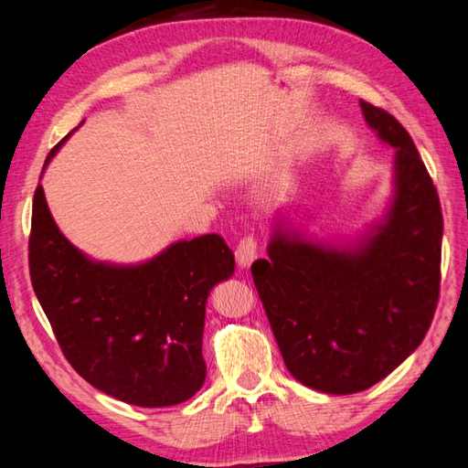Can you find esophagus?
Listing matches in <instances>:
<instances>
[{
    "instance_id": "1",
    "label": "esophagus",
    "mask_w": 468,
    "mask_h": 468,
    "mask_svg": "<svg viewBox=\"0 0 468 468\" xmlns=\"http://www.w3.org/2000/svg\"><path fill=\"white\" fill-rule=\"evenodd\" d=\"M237 263L241 267H250L257 260V237L255 235H245L235 250Z\"/></svg>"
}]
</instances>
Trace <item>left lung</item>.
<instances>
[{"instance_id":"left-lung-1","label":"left lung","mask_w":468,"mask_h":468,"mask_svg":"<svg viewBox=\"0 0 468 468\" xmlns=\"http://www.w3.org/2000/svg\"><path fill=\"white\" fill-rule=\"evenodd\" d=\"M366 122L396 148V198L386 223L350 251L277 229L251 275L295 380L325 394L380 382L424 340L441 292L439 193L396 118L360 101Z\"/></svg>"}]
</instances>
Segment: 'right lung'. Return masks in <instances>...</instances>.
I'll list each match as a JSON object with an SVG mask.
<instances>
[{"mask_svg": "<svg viewBox=\"0 0 468 468\" xmlns=\"http://www.w3.org/2000/svg\"><path fill=\"white\" fill-rule=\"evenodd\" d=\"M27 251L37 302L66 360L88 384L144 409L201 390L205 303L235 270L221 237L178 241L136 267L94 263L59 233L37 185Z\"/></svg>", "mask_w": 468, "mask_h": 468, "instance_id": "add662e5", "label": "right lung"}]
</instances>
